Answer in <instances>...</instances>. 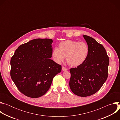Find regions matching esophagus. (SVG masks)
Returning a JSON list of instances; mask_svg holds the SVG:
<instances>
[{"instance_id":"34e87169","label":"esophagus","mask_w":120,"mask_h":120,"mask_svg":"<svg viewBox=\"0 0 120 120\" xmlns=\"http://www.w3.org/2000/svg\"><path fill=\"white\" fill-rule=\"evenodd\" d=\"M62 71H67L68 69H67V68H66L65 67H62Z\"/></svg>"}]
</instances>
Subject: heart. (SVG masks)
I'll return each mask as SVG.
<instances>
[{"label":"heart","instance_id":"heart-1","mask_svg":"<svg viewBox=\"0 0 120 120\" xmlns=\"http://www.w3.org/2000/svg\"><path fill=\"white\" fill-rule=\"evenodd\" d=\"M89 54V47L83 42L67 40L59 44V49H53L52 56L57 63L63 61L66 57V61L70 66L77 67L86 60Z\"/></svg>","mask_w":120,"mask_h":120}]
</instances>
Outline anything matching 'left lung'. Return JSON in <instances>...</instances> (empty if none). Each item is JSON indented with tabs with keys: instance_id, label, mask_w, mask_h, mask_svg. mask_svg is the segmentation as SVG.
<instances>
[{
	"instance_id": "left-lung-1",
	"label": "left lung",
	"mask_w": 120,
	"mask_h": 120,
	"mask_svg": "<svg viewBox=\"0 0 120 120\" xmlns=\"http://www.w3.org/2000/svg\"><path fill=\"white\" fill-rule=\"evenodd\" d=\"M83 37L89 54L83 64L70 69L69 86L75 95L86 97L98 92L106 81L109 59L103 45L90 37Z\"/></svg>"
}]
</instances>
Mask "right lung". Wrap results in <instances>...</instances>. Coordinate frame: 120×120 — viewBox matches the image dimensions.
Here are the masks:
<instances>
[{
  "mask_svg": "<svg viewBox=\"0 0 120 120\" xmlns=\"http://www.w3.org/2000/svg\"><path fill=\"white\" fill-rule=\"evenodd\" d=\"M53 41L38 38L20 45L10 60V75L19 91L36 98L49 90L53 78L62 70L52 57Z\"/></svg>",
  "mask_w": 120,
  "mask_h": 120,
  "instance_id": "add662e5",
  "label": "right lung"
}]
</instances>
